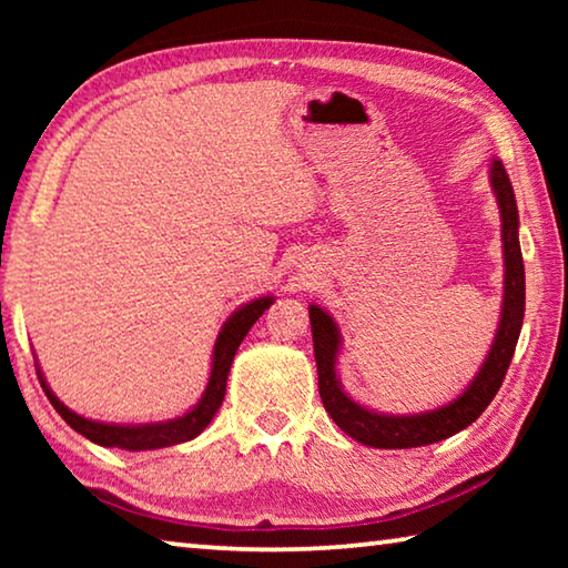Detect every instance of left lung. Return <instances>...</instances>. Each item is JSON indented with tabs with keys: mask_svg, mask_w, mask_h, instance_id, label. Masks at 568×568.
Segmentation results:
<instances>
[{
	"mask_svg": "<svg viewBox=\"0 0 568 568\" xmlns=\"http://www.w3.org/2000/svg\"><path fill=\"white\" fill-rule=\"evenodd\" d=\"M491 187L496 192V203L501 210V240H504V311L498 333L488 351L484 365H480L474 383L460 396L444 408L418 413V416H383V413L368 410L345 396L338 376H335V358H338L341 335L333 318L318 305H311V328H313V351L315 365H318V390L325 410L338 423L343 434L361 440L363 446L373 448H418L436 444L448 436L458 434L470 426L488 403L501 388L508 365H511L518 333L524 325L526 307V275L521 245H518V210L511 180L506 175L501 160L491 162Z\"/></svg>",
	"mask_w": 568,
	"mask_h": 568,
	"instance_id": "1",
	"label": "left lung"
}]
</instances>
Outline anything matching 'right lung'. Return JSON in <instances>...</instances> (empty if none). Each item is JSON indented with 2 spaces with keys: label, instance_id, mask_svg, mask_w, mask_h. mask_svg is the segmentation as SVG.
Instances as JSON below:
<instances>
[{
  "label": "right lung",
  "instance_id": "1",
  "mask_svg": "<svg viewBox=\"0 0 568 568\" xmlns=\"http://www.w3.org/2000/svg\"><path fill=\"white\" fill-rule=\"evenodd\" d=\"M271 303H273V297H257V301L243 305L240 311L230 315L215 341L213 371H210V383L205 388V396L200 398L195 408L187 410L185 416H180L175 420L148 423V426H112V423H98V420L82 418V416H77L74 410L67 408L64 403H60V398L54 396L50 386H47V381L42 378L40 371H37V376H40L42 388L47 393V398H50V403L54 406V410L60 413L67 423H70L77 434L90 438L92 444H100L108 448H124V450H152V448L185 444V440L195 438L197 434H203L207 423L213 420V416L217 413V408L223 406L227 373H230V365H233L240 343H243L247 331L253 328V323L261 318L263 311L271 307Z\"/></svg>",
  "mask_w": 568,
  "mask_h": 568
}]
</instances>
